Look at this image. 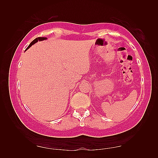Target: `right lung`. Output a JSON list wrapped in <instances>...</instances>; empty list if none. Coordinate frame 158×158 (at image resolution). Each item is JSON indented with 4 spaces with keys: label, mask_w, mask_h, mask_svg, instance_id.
I'll list each match as a JSON object with an SVG mask.
<instances>
[{
    "label": "right lung",
    "mask_w": 158,
    "mask_h": 158,
    "mask_svg": "<svg viewBox=\"0 0 158 158\" xmlns=\"http://www.w3.org/2000/svg\"><path fill=\"white\" fill-rule=\"evenodd\" d=\"M45 39H47L46 37H38V38H36L35 40H33V41L31 43V44H30V45H28V47L27 49H28L29 48H31V47L33 44H35V43L37 42L38 41H43V40H45Z\"/></svg>",
    "instance_id": "1"
}]
</instances>
